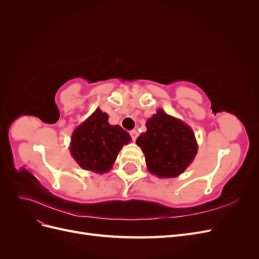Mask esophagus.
I'll return each mask as SVG.
<instances>
[{"mask_svg":"<svg viewBox=\"0 0 259 259\" xmlns=\"http://www.w3.org/2000/svg\"><path fill=\"white\" fill-rule=\"evenodd\" d=\"M130 134H131V137H132V139L133 140H134V142H135V140L137 139V137H138V132L136 131V130H133V131H131L130 132Z\"/></svg>","mask_w":259,"mask_h":259,"instance_id":"obj_1","label":"esophagus"}]
</instances>
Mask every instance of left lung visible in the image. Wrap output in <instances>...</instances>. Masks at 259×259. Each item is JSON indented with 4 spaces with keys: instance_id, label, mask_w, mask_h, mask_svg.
Instances as JSON below:
<instances>
[{
    "instance_id": "obj_1",
    "label": "left lung",
    "mask_w": 259,
    "mask_h": 259,
    "mask_svg": "<svg viewBox=\"0 0 259 259\" xmlns=\"http://www.w3.org/2000/svg\"><path fill=\"white\" fill-rule=\"evenodd\" d=\"M147 132L136 144L145 153L151 174L158 177H176L192 162L198 151L192 130L159 109L148 120Z\"/></svg>"
}]
</instances>
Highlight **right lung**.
Masks as SVG:
<instances>
[{"mask_svg":"<svg viewBox=\"0 0 259 259\" xmlns=\"http://www.w3.org/2000/svg\"><path fill=\"white\" fill-rule=\"evenodd\" d=\"M108 119L107 113L97 109L73 132L70 151L84 169L106 173L123 145L130 143L128 133L119 125H110Z\"/></svg>","mask_w":259,"mask_h":259,"instance_id":"1","label":"right lung"}]
</instances>
